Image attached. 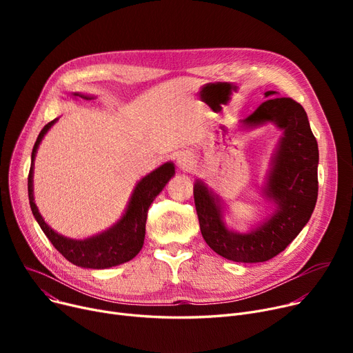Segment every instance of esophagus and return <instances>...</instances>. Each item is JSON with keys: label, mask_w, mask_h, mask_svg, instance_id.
Segmentation results:
<instances>
[{"label": "esophagus", "mask_w": 353, "mask_h": 353, "mask_svg": "<svg viewBox=\"0 0 353 353\" xmlns=\"http://www.w3.org/2000/svg\"><path fill=\"white\" fill-rule=\"evenodd\" d=\"M193 159L190 154L188 153H181L179 157H177V164L181 170H190L193 167Z\"/></svg>", "instance_id": "1"}]
</instances>
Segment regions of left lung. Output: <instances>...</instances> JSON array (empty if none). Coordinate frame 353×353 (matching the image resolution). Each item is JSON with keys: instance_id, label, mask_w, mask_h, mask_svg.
<instances>
[{"instance_id": "1", "label": "left lung", "mask_w": 353, "mask_h": 353, "mask_svg": "<svg viewBox=\"0 0 353 353\" xmlns=\"http://www.w3.org/2000/svg\"><path fill=\"white\" fill-rule=\"evenodd\" d=\"M274 91H266L270 97ZM274 123L283 137L272 159L265 196L274 213L249 233L226 228L220 199L197 180L193 188L200 232L210 249L239 263H259L285 250L309 221L318 199L319 150L306 111L289 97H270L243 120L248 127Z\"/></svg>"}]
</instances>
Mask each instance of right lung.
<instances>
[{"mask_svg":"<svg viewBox=\"0 0 353 353\" xmlns=\"http://www.w3.org/2000/svg\"><path fill=\"white\" fill-rule=\"evenodd\" d=\"M74 96L88 99L87 96L79 94V92H74ZM57 120L59 119H54L52 121L44 125L39 137H37L31 153V167L28 173V199L30 208L37 223L40 225L41 230L48 237L52 246L57 249L68 262L76 266L87 269H107L132 261V259L137 256V253L141 250L144 243L148 208H150L156 196L163 190L167 181L174 176V164L167 161L137 183L132 197H130L125 213L113 228L84 240H74L70 237H64L63 234L54 232L46 223L39 209H37L32 194V172L37 148H39L43 137L51 128V125Z\"/></svg>","mask_w":353,"mask_h":353,"instance_id":"1","label":"right lung"}]
</instances>
